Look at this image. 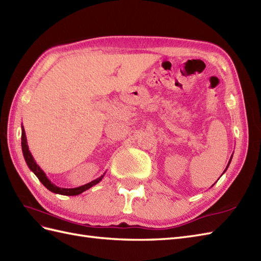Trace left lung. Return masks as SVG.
Here are the masks:
<instances>
[{
    "label": "left lung",
    "mask_w": 261,
    "mask_h": 261,
    "mask_svg": "<svg viewBox=\"0 0 261 261\" xmlns=\"http://www.w3.org/2000/svg\"><path fill=\"white\" fill-rule=\"evenodd\" d=\"M231 158H232V155H231V156H230V160H229V162H228V164H227V166H226V169H225V171H224V173H225V172H226V170H227V169H228V166H229V164H230V161H231ZM218 179H219V178H218ZM213 185H214V184H213Z\"/></svg>",
    "instance_id": "1"
}]
</instances>
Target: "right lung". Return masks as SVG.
Returning <instances> with one entry per match:
<instances>
[{
  "mask_svg": "<svg viewBox=\"0 0 261 261\" xmlns=\"http://www.w3.org/2000/svg\"><path fill=\"white\" fill-rule=\"evenodd\" d=\"M22 151H23V155L25 159V162L28 164V166L30 168V170L34 173V174L38 177L39 181L42 182V184L45 186L46 189L49 190L53 193H56V194H61V195H67V196H75V195H79L82 194L83 192L89 190L90 188H92L93 185L98 184L101 179L103 178L105 174L101 175L100 177L93 179V181L87 183L83 186H79V188H73V189H64V188H58L54 183H51L49 181V178L46 176L45 172L39 168V165L35 162L34 158H33L32 153L29 150V145H28V139H26L25 136V130L22 125Z\"/></svg>",
  "mask_w": 261,
  "mask_h": 261,
  "instance_id": "right-lung-1",
  "label": "right lung"
}]
</instances>
